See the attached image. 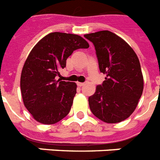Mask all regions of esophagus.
I'll return each instance as SVG.
<instances>
[{"mask_svg":"<svg viewBox=\"0 0 160 160\" xmlns=\"http://www.w3.org/2000/svg\"><path fill=\"white\" fill-rule=\"evenodd\" d=\"M77 85H78V86L80 87V88H81V87L83 86L84 83H82V82H77Z\"/></svg>","mask_w":160,"mask_h":160,"instance_id":"esophagus-1","label":"esophagus"}]
</instances>
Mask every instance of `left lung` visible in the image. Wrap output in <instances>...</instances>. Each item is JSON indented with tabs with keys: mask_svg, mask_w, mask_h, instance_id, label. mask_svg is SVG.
Segmentation results:
<instances>
[{
	"mask_svg": "<svg viewBox=\"0 0 160 160\" xmlns=\"http://www.w3.org/2000/svg\"><path fill=\"white\" fill-rule=\"evenodd\" d=\"M95 46L102 85L88 98L92 114L106 123H118L132 114L144 89V78L136 53L123 39L109 30L85 34Z\"/></svg>",
	"mask_w": 160,
	"mask_h": 160,
	"instance_id": "1",
	"label": "left lung"
}]
</instances>
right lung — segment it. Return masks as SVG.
<instances>
[{"mask_svg": "<svg viewBox=\"0 0 160 160\" xmlns=\"http://www.w3.org/2000/svg\"><path fill=\"white\" fill-rule=\"evenodd\" d=\"M88 47L78 34L53 32L32 48L21 71L20 90L24 105L35 121L53 125L69 113L77 84L56 80V76L74 50Z\"/></svg>", "mask_w": 160, "mask_h": 160, "instance_id": "obj_1", "label": "right lung"}]
</instances>
